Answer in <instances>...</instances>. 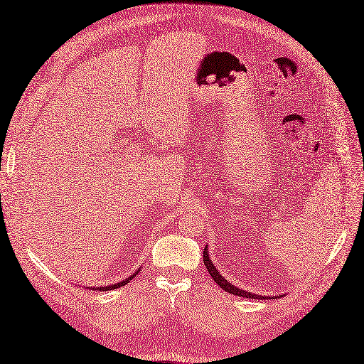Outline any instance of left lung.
I'll use <instances>...</instances> for the list:
<instances>
[{
  "label": "left lung",
  "instance_id": "obj_1",
  "mask_svg": "<svg viewBox=\"0 0 364 364\" xmlns=\"http://www.w3.org/2000/svg\"><path fill=\"white\" fill-rule=\"evenodd\" d=\"M203 263H205V267H206V269H208V272H210V276L213 277V280L219 284V287L222 288V289H225L227 292H230V294H234V296H239V297H247V299H260V300H264V299H272V297H268V296H259V294H252V292H248V291H243V289H240V288H237L235 287V284H232V283H230L227 279H225L222 274L219 272V269L215 268V264L213 263V260H211V257H210V252H208V245H206L205 247V251H203ZM279 297V296H277ZM276 299V297H274Z\"/></svg>",
  "mask_w": 364,
  "mask_h": 364
}]
</instances>
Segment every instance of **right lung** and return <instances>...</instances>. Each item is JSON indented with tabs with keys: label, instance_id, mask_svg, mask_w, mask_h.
Here are the masks:
<instances>
[{
	"label": "right lung",
	"instance_id": "right-lung-1",
	"mask_svg": "<svg viewBox=\"0 0 364 364\" xmlns=\"http://www.w3.org/2000/svg\"><path fill=\"white\" fill-rule=\"evenodd\" d=\"M139 269H142V267H141V268H137V269H136V272H133L129 279H125V280H122V282H119V283L107 284V287H92V289H93V291H112V289H116V288H121V287H124V284L129 283L130 280H133V279L136 277V274L139 272Z\"/></svg>",
	"mask_w": 364,
	"mask_h": 364
}]
</instances>
